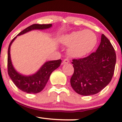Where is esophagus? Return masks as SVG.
<instances>
[{"instance_id":"esophagus-1","label":"esophagus","mask_w":122,"mask_h":122,"mask_svg":"<svg viewBox=\"0 0 122 122\" xmlns=\"http://www.w3.org/2000/svg\"><path fill=\"white\" fill-rule=\"evenodd\" d=\"M68 63H69V61H68V59H65L63 61V64H67Z\"/></svg>"}]
</instances>
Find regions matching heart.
<instances>
[{
	"label": "heart",
	"mask_w": 122,
	"mask_h": 122,
	"mask_svg": "<svg viewBox=\"0 0 122 122\" xmlns=\"http://www.w3.org/2000/svg\"><path fill=\"white\" fill-rule=\"evenodd\" d=\"M61 43L68 46L70 55L81 57L89 54L97 44V37L90 30L72 31L61 37Z\"/></svg>",
	"instance_id": "1"
}]
</instances>
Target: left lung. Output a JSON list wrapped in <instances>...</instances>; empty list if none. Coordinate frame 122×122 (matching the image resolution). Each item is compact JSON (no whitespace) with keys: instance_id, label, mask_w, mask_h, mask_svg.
<instances>
[{"instance_id":"left-lung-1","label":"left lung","mask_w":122,"mask_h":122,"mask_svg":"<svg viewBox=\"0 0 122 122\" xmlns=\"http://www.w3.org/2000/svg\"><path fill=\"white\" fill-rule=\"evenodd\" d=\"M116 59L113 46L102 34L95 52L85 58L72 60L74 71L70 79L72 89L82 96L93 95L102 91L111 81Z\"/></svg>"}]
</instances>
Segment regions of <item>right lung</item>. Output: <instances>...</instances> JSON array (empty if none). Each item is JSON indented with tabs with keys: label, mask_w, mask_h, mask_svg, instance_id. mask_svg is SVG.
Masks as SVG:
<instances>
[{
	"label": "right lung",
	"mask_w": 122,
	"mask_h": 122,
	"mask_svg": "<svg viewBox=\"0 0 122 122\" xmlns=\"http://www.w3.org/2000/svg\"><path fill=\"white\" fill-rule=\"evenodd\" d=\"M52 26V24H33L20 31L10 43L8 48V74L16 86L24 92L33 94L40 92L46 86L52 72L61 65V61L59 59L56 61H46L35 73L29 76H25L18 72L14 67L11 59V46L17 36L22 35L31 30L47 29Z\"/></svg>",
	"instance_id": "obj_1"
}]
</instances>
